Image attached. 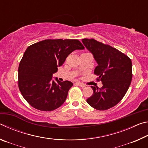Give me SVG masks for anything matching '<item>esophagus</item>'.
Wrapping results in <instances>:
<instances>
[{
    "label": "esophagus",
    "instance_id": "34e87169",
    "mask_svg": "<svg viewBox=\"0 0 148 148\" xmlns=\"http://www.w3.org/2000/svg\"><path fill=\"white\" fill-rule=\"evenodd\" d=\"M76 84H77V86H79V87H86V85H85L84 83H82V82H76Z\"/></svg>",
    "mask_w": 148,
    "mask_h": 148
}]
</instances>
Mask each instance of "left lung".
Masks as SVG:
<instances>
[{
    "mask_svg": "<svg viewBox=\"0 0 148 148\" xmlns=\"http://www.w3.org/2000/svg\"><path fill=\"white\" fill-rule=\"evenodd\" d=\"M84 46L91 51L98 64L94 74L103 86H91L92 96L87 102L93 108L106 110L117 104L123 98L132 77V61L129 57L115 47L95 39H82Z\"/></svg>",
    "mask_w": 148,
    "mask_h": 148,
    "instance_id": "8db88e82",
    "label": "left lung"
}]
</instances>
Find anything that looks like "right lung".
Instances as JSON below:
<instances>
[{"label":"right lung","instance_id":"obj_1","mask_svg":"<svg viewBox=\"0 0 148 148\" xmlns=\"http://www.w3.org/2000/svg\"><path fill=\"white\" fill-rule=\"evenodd\" d=\"M83 49L78 40L72 39H47L27 47L18 68V87L25 101L41 111H53L61 106L73 84L57 78L55 82L52 75L70 53Z\"/></svg>","mask_w":148,"mask_h":148}]
</instances>
